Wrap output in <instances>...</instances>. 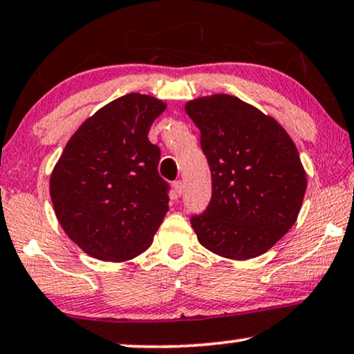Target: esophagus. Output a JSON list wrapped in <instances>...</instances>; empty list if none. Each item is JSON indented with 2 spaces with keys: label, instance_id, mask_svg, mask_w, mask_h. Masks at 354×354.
I'll use <instances>...</instances> for the list:
<instances>
[{
  "label": "esophagus",
  "instance_id": "esophagus-1",
  "mask_svg": "<svg viewBox=\"0 0 354 354\" xmlns=\"http://www.w3.org/2000/svg\"><path fill=\"white\" fill-rule=\"evenodd\" d=\"M173 187H175V192H176L178 195H181L183 191H184V184H183L181 179H178V181L173 183Z\"/></svg>",
  "mask_w": 354,
  "mask_h": 354
}]
</instances>
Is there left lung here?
I'll return each instance as SVG.
<instances>
[{
	"label": "left lung",
	"instance_id": "obj_1",
	"mask_svg": "<svg viewBox=\"0 0 354 354\" xmlns=\"http://www.w3.org/2000/svg\"><path fill=\"white\" fill-rule=\"evenodd\" d=\"M186 113L200 130L213 191L207 209L191 216L200 245L236 261L263 254L302 207L297 147L275 119L232 95L192 100Z\"/></svg>",
	"mask_w": 354,
	"mask_h": 354
}]
</instances>
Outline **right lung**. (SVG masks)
<instances>
[{
    "label": "right lung",
    "instance_id": "obj_1",
    "mask_svg": "<svg viewBox=\"0 0 354 354\" xmlns=\"http://www.w3.org/2000/svg\"><path fill=\"white\" fill-rule=\"evenodd\" d=\"M167 104L129 93L79 127L50 176L63 230L88 256L120 262L151 246L168 211L170 184L147 133Z\"/></svg>",
    "mask_w": 354,
    "mask_h": 354
}]
</instances>
